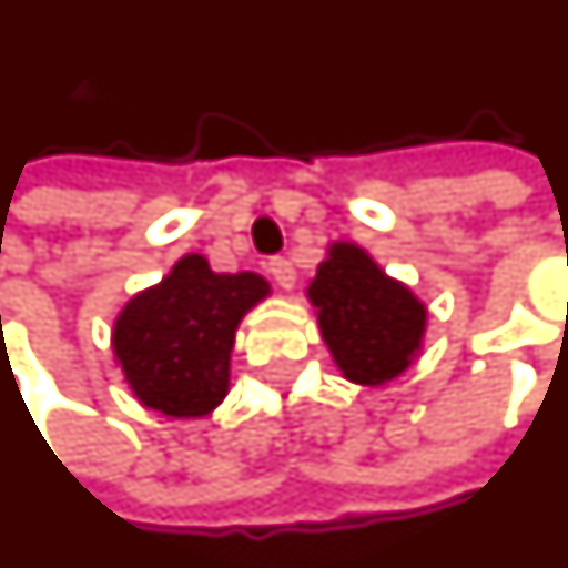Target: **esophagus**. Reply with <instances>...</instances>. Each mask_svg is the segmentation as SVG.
<instances>
[{"mask_svg": "<svg viewBox=\"0 0 568 568\" xmlns=\"http://www.w3.org/2000/svg\"><path fill=\"white\" fill-rule=\"evenodd\" d=\"M267 271H271L273 283L280 285V288H285V292L295 285V267H292L285 257H271V261H267Z\"/></svg>", "mask_w": 568, "mask_h": 568, "instance_id": "1", "label": "esophagus"}]
</instances>
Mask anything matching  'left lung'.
Instances as JSON below:
<instances>
[{"mask_svg": "<svg viewBox=\"0 0 568 568\" xmlns=\"http://www.w3.org/2000/svg\"><path fill=\"white\" fill-rule=\"evenodd\" d=\"M316 323L341 375L378 387L422 353L427 307L356 243H332L307 285Z\"/></svg>", "mask_w": 568, "mask_h": 568, "instance_id": "left-lung-1", "label": "left lung"}]
</instances>
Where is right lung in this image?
I'll list each match as a JSON object with an SVG mask.
<instances>
[{
  "label": "right lung",
  "mask_w": 568,
  "mask_h": 568,
  "mask_svg": "<svg viewBox=\"0 0 568 568\" xmlns=\"http://www.w3.org/2000/svg\"><path fill=\"white\" fill-rule=\"evenodd\" d=\"M267 295L257 273H215L202 255L181 257L113 323V356L134 399L169 418L212 415L230 390L236 328Z\"/></svg>",
  "instance_id": "1"
}]
</instances>
